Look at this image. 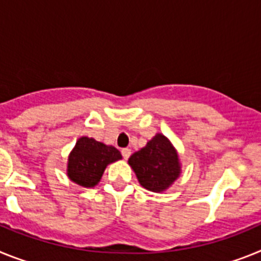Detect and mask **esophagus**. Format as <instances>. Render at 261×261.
<instances>
[{"mask_svg": "<svg viewBox=\"0 0 261 261\" xmlns=\"http://www.w3.org/2000/svg\"><path fill=\"white\" fill-rule=\"evenodd\" d=\"M131 155V149L130 148H123L122 149V156H123L124 160H127Z\"/></svg>", "mask_w": 261, "mask_h": 261, "instance_id": "obj_1", "label": "esophagus"}]
</instances>
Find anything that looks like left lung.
Listing matches in <instances>:
<instances>
[{
  "mask_svg": "<svg viewBox=\"0 0 261 261\" xmlns=\"http://www.w3.org/2000/svg\"><path fill=\"white\" fill-rule=\"evenodd\" d=\"M128 165L137 174L139 184L147 190L162 193L180 177L181 163L171 140L158 133L143 148L134 152Z\"/></svg>",
  "mask_w": 261,
  "mask_h": 261,
  "instance_id": "1",
  "label": "left lung"
}]
</instances>
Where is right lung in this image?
<instances>
[{
    "label": "right lung",
    "mask_w": 261,
    "mask_h": 261,
    "mask_svg": "<svg viewBox=\"0 0 261 261\" xmlns=\"http://www.w3.org/2000/svg\"><path fill=\"white\" fill-rule=\"evenodd\" d=\"M121 159V152L115 147L81 137L68 156L67 176L80 187L94 188L101 181L106 167Z\"/></svg>",
    "instance_id": "obj_1"
}]
</instances>
